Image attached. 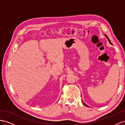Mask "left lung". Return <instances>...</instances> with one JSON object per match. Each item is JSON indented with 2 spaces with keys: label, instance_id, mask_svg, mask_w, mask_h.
I'll return each instance as SVG.
<instances>
[{
  "label": "left lung",
  "instance_id": "1",
  "mask_svg": "<svg viewBox=\"0 0 125 125\" xmlns=\"http://www.w3.org/2000/svg\"><path fill=\"white\" fill-rule=\"evenodd\" d=\"M104 36H105V37H106L107 38V39H108V41H109V42L111 44H112V43H111V42H110V40H109V38H108V37L107 36V35H105V34H104ZM83 104H84V105H85V106H87V107H88V105H87V104H85L84 103V102H83Z\"/></svg>",
  "mask_w": 125,
  "mask_h": 125
}]
</instances>
